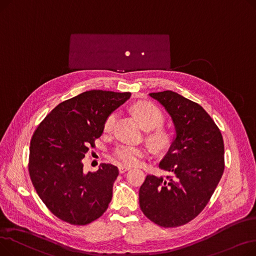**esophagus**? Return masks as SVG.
I'll list each match as a JSON object with an SVG mask.
<instances>
[{
	"instance_id": "1",
	"label": "esophagus",
	"mask_w": 256,
	"mask_h": 256,
	"mask_svg": "<svg viewBox=\"0 0 256 256\" xmlns=\"http://www.w3.org/2000/svg\"><path fill=\"white\" fill-rule=\"evenodd\" d=\"M118 170H119L120 173H124L128 170H130V167H126V166H124V165H119L118 166Z\"/></svg>"
}]
</instances>
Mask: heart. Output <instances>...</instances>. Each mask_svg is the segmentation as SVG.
<instances>
[{"label": "heart", "instance_id": "heart-1", "mask_svg": "<svg viewBox=\"0 0 256 256\" xmlns=\"http://www.w3.org/2000/svg\"><path fill=\"white\" fill-rule=\"evenodd\" d=\"M132 111L140 124L145 130H154L160 126L163 122V114L156 106L147 102H141L132 106ZM117 115L116 113H111L106 117L104 130V132H111L114 128ZM148 141L152 145L154 148L158 150H164L171 143V137L169 132L165 130L158 128L148 134ZM147 156L146 147L135 146V145H121L115 150L113 156L114 158L122 164L124 166H134L137 165L141 158Z\"/></svg>", "mask_w": 256, "mask_h": 256}]
</instances>
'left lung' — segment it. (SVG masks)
<instances>
[{"label": "left lung", "instance_id": "left-lung-1", "mask_svg": "<svg viewBox=\"0 0 256 256\" xmlns=\"http://www.w3.org/2000/svg\"><path fill=\"white\" fill-rule=\"evenodd\" d=\"M150 96L170 115L176 137L158 165L172 176H147L140 208L154 223L178 227L197 217L216 190L224 171L223 138L200 104L170 90Z\"/></svg>", "mask_w": 256, "mask_h": 256}]
</instances>
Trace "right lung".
I'll use <instances>...</instances> for the list:
<instances>
[{"label": "right lung", "instance_id": "right-lung-1", "mask_svg": "<svg viewBox=\"0 0 256 256\" xmlns=\"http://www.w3.org/2000/svg\"><path fill=\"white\" fill-rule=\"evenodd\" d=\"M130 98V92H83L59 104L34 132L31 180L44 204L62 221L86 225L109 206L118 168L100 164L96 172L84 173L82 160L102 136L106 117Z\"/></svg>", "mask_w": 256, "mask_h": 256}]
</instances>
